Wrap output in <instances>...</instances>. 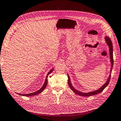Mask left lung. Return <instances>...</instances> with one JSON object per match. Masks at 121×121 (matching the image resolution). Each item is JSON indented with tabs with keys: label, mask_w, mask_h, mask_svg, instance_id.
<instances>
[{
	"label": "left lung",
	"mask_w": 121,
	"mask_h": 121,
	"mask_svg": "<svg viewBox=\"0 0 121 121\" xmlns=\"http://www.w3.org/2000/svg\"><path fill=\"white\" fill-rule=\"evenodd\" d=\"M105 39V41L106 43V44H108V46L109 48V57H110V63H111V65H110V74L109 77L108 78V80L106 81V82L104 83V85H103L101 87L99 88L98 90H96L95 91H91V92H87V93H84L82 92H81L80 91L78 90L75 89L73 86H72L71 82L70 81V78L68 74H67V76H68V86L69 87H70V88L71 89V90L73 91V92H74L75 94H77L78 95H80L81 96H84V97H86V96H92V95H94L96 94H99V93H101L102 92V91L104 90L105 87L108 86L109 82V81L110 79V77H111V73H112V68L113 67V48H112V43L111 40H110V38H109L108 37L105 36L104 37Z\"/></svg>",
	"instance_id": "left-lung-1"
}]
</instances>
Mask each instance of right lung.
<instances>
[{
    "label": "right lung",
    "instance_id": "add662e5",
    "mask_svg": "<svg viewBox=\"0 0 121 121\" xmlns=\"http://www.w3.org/2000/svg\"><path fill=\"white\" fill-rule=\"evenodd\" d=\"M54 70V68L53 69H52L48 72L47 75V77H46V80H45V82H44V84L43 85V86H42V87H41L39 90H38L37 91H36L35 92H33V93H29V94H20V93H17L18 95H21V96H27V97H29V96H35V95H39V94H40V93L43 92L44 89L46 88V86L48 84V80H47V78L48 77V75H49Z\"/></svg>",
    "mask_w": 121,
    "mask_h": 121
}]
</instances>
